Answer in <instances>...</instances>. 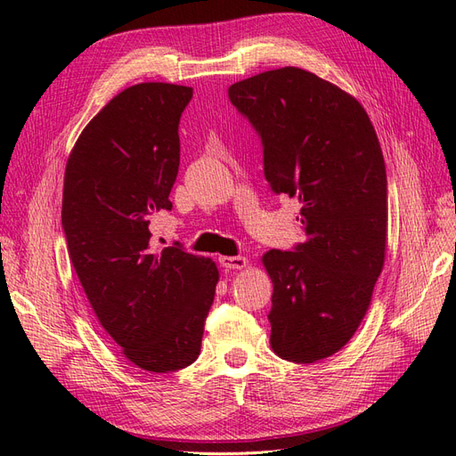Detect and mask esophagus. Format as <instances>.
Wrapping results in <instances>:
<instances>
[{
	"label": "esophagus",
	"instance_id": "1",
	"mask_svg": "<svg viewBox=\"0 0 456 456\" xmlns=\"http://www.w3.org/2000/svg\"><path fill=\"white\" fill-rule=\"evenodd\" d=\"M248 263L246 257L242 256H237V257H229V256H224L219 257V265H222L225 271H239V268H244Z\"/></svg>",
	"mask_w": 456,
	"mask_h": 456
}]
</instances>
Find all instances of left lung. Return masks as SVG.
I'll return each mask as SVG.
<instances>
[{"label": "left lung", "instance_id": "obj_1", "mask_svg": "<svg viewBox=\"0 0 456 456\" xmlns=\"http://www.w3.org/2000/svg\"><path fill=\"white\" fill-rule=\"evenodd\" d=\"M259 133L265 178L297 197L306 240L271 249V346L291 362L340 351L372 300L387 248V173L376 129L359 101L298 69L265 71L229 86Z\"/></svg>", "mask_w": 456, "mask_h": 456}]
</instances>
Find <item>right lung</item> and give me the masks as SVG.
<instances>
[{"mask_svg":"<svg viewBox=\"0 0 456 456\" xmlns=\"http://www.w3.org/2000/svg\"><path fill=\"white\" fill-rule=\"evenodd\" d=\"M193 88L142 82L82 129L63 176L61 225L99 323L148 372L190 366L200 351L217 266L178 242L151 246L150 216L171 210L178 124Z\"/></svg>","mask_w":456,"mask_h":456,"instance_id":"add662e5","label":"right lung"}]
</instances>
